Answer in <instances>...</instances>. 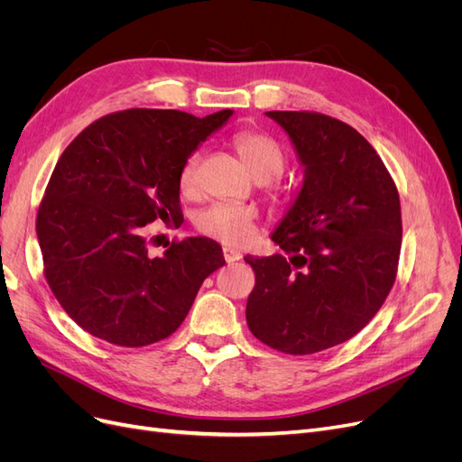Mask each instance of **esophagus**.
I'll use <instances>...</instances> for the list:
<instances>
[{
    "mask_svg": "<svg viewBox=\"0 0 462 462\" xmlns=\"http://www.w3.org/2000/svg\"><path fill=\"white\" fill-rule=\"evenodd\" d=\"M223 258H226L227 263H233V262H239L243 258V254L239 253V250L226 246V248H223Z\"/></svg>",
    "mask_w": 462,
    "mask_h": 462,
    "instance_id": "34e87169",
    "label": "esophagus"
}]
</instances>
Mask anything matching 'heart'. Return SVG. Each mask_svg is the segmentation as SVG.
<instances>
[{"instance_id":"obj_1","label":"heart","mask_w":462,"mask_h":462,"mask_svg":"<svg viewBox=\"0 0 462 462\" xmlns=\"http://www.w3.org/2000/svg\"><path fill=\"white\" fill-rule=\"evenodd\" d=\"M235 150L256 179L272 180L285 167L283 150L272 136L262 133H241L235 136ZM200 153H192L180 167L179 187L185 194H192L197 189V170ZM256 209L239 204H212L197 217L200 233L214 236L223 243L243 245L254 233Z\"/></svg>"}]
</instances>
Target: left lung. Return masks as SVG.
Segmentation results:
<instances>
[{
    "mask_svg": "<svg viewBox=\"0 0 462 462\" xmlns=\"http://www.w3.org/2000/svg\"><path fill=\"white\" fill-rule=\"evenodd\" d=\"M302 165V187L272 233L283 254L245 256L256 285L246 324L287 355L345 343L395 283L402 226L397 187L351 125L310 111H268Z\"/></svg>",
    "mask_w": 462,
    "mask_h": 462,
    "instance_id": "1",
    "label": "left lung"
}]
</instances>
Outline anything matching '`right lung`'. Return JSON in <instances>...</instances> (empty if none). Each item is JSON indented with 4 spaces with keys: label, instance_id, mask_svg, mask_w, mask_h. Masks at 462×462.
<instances>
[{
    "label": "right lung",
    "instance_id": "1",
    "mask_svg": "<svg viewBox=\"0 0 462 462\" xmlns=\"http://www.w3.org/2000/svg\"><path fill=\"white\" fill-rule=\"evenodd\" d=\"M231 116L125 109L94 121L61 153L36 235L51 292L94 337L119 346L170 337L204 279L226 263L208 236L152 256L144 227L183 217L180 167Z\"/></svg>",
    "mask_w": 462,
    "mask_h": 462
}]
</instances>
